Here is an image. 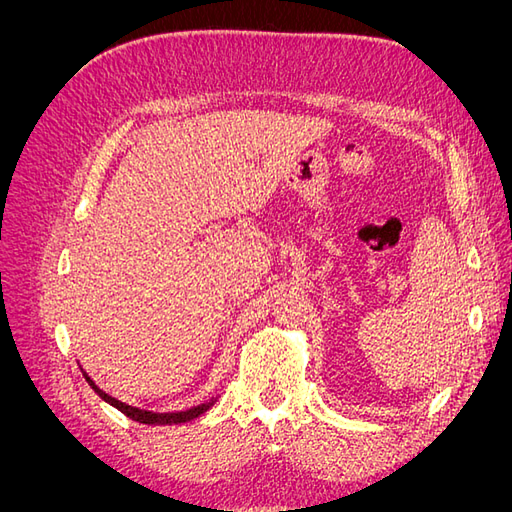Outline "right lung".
I'll return each instance as SVG.
<instances>
[{
    "instance_id": "obj_1",
    "label": "right lung",
    "mask_w": 512,
    "mask_h": 512,
    "mask_svg": "<svg viewBox=\"0 0 512 512\" xmlns=\"http://www.w3.org/2000/svg\"><path fill=\"white\" fill-rule=\"evenodd\" d=\"M83 376H85V380H87V384L91 386V389H94L106 401V404H111L113 408H117L119 412H123L128 418H132V421L143 423V425H179V423H188V421H194V418H198L200 414H205L215 404V401H218V397H215V399L205 401V404L194 406L190 410H181V412H151V410H141V408H134V406L123 404V401H119V399L111 397L108 393H104L100 386L85 374V371H83Z\"/></svg>"
}]
</instances>
